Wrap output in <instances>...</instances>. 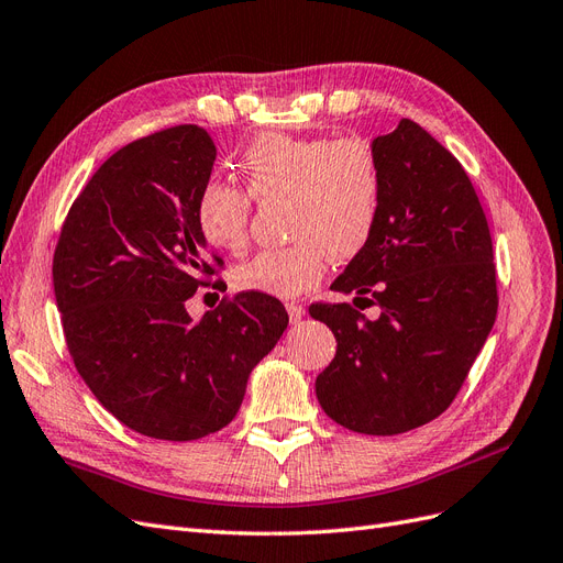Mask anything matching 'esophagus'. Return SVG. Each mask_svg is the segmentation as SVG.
Segmentation results:
<instances>
[{
	"label": "esophagus",
	"instance_id": "34e87169",
	"mask_svg": "<svg viewBox=\"0 0 563 563\" xmlns=\"http://www.w3.org/2000/svg\"><path fill=\"white\" fill-rule=\"evenodd\" d=\"M287 313L292 322H301V318L306 316V308L301 303H287Z\"/></svg>",
	"mask_w": 563,
	"mask_h": 563
}]
</instances>
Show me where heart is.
Listing matches in <instances>:
<instances>
[{
  "mask_svg": "<svg viewBox=\"0 0 563 563\" xmlns=\"http://www.w3.org/2000/svg\"><path fill=\"white\" fill-rule=\"evenodd\" d=\"M245 191L210 179L196 198V227L214 250L241 255L250 243L252 202L285 198V247L264 250L233 271L243 292L295 299L316 287L330 255L353 260L372 243L384 168L367 137L262 133L239 158Z\"/></svg>",
  "mask_w": 563,
  "mask_h": 563,
  "instance_id": "heart-1",
  "label": "heart"
}]
</instances>
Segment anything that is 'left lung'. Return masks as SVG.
<instances>
[{
	"instance_id": "left-lung-1",
	"label": "left lung",
	"mask_w": 563,
	"mask_h": 563,
	"mask_svg": "<svg viewBox=\"0 0 563 563\" xmlns=\"http://www.w3.org/2000/svg\"><path fill=\"white\" fill-rule=\"evenodd\" d=\"M372 144L384 168L378 227L332 289L357 292L380 316L311 303L308 313L336 336L316 395L343 428L400 434L438 419L465 384L496 322V264L486 214L456 156L411 119Z\"/></svg>"
}]
</instances>
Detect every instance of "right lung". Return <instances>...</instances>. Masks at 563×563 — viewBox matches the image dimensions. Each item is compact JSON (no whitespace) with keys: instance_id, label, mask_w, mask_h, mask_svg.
<instances>
[{"instance_id":"obj_1","label":"right lung","mask_w":563,"mask_h":563,"mask_svg":"<svg viewBox=\"0 0 563 563\" xmlns=\"http://www.w3.org/2000/svg\"><path fill=\"white\" fill-rule=\"evenodd\" d=\"M217 147L206 129L173 125L107 158L71 203L53 289L67 351L98 402L131 430L189 442L239 413L247 376L276 346L287 311L243 292L194 322L187 299L222 257L196 227V198Z\"/></svg>"}]
</instances>
